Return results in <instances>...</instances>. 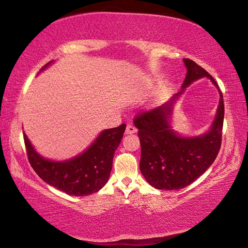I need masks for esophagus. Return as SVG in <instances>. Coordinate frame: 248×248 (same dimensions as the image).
I'll use <instances>...</instances> for the list:
<instances>
[{
  "instance_id": "1",
  "label": "esophagus",
  "mask_w": 248,
  "mask_h": 248,
  "mask_svg": "<svg viewBox=\"0 0 248 248\" xmlns=\"http://www.w3.org/2000/svg\"><path fill=\"white\" fill-rule=\"evenodd\" d=\"M137 132V128L132 124H128L127 128H125V134H133Z\"/></svg>"
}]
</instances>
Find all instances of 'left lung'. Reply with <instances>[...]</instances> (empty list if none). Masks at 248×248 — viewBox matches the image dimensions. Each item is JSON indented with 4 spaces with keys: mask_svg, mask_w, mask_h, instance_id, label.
Masks as SVG:
<instances>
[{
    "mask_svg": "<svg viewBox=\"0 0 248 248\" xmlns=\"http://www.w3.org/2000/svg\"><path fill=\"white\" fill-rule=\"evenodd\" d=\"M187 69L182 91L169 102L134 119L141 143L140 170L151 186L161 190H178L189 186L217 158L221 146L224 119L223 96L217 82L207 71L190 59H184ZM208 77L219 91L220 99L212 125L202 135L183 136L172 129L174 105L186 87Z\"/></svg>",
    "mask_w": 248,
    "mask_h": 248,
    "instance_id": "8db88e82",
    "label": "left lung"
}]
</instances>
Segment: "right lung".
<instances>
[{
	"label": "right lung",
	"instance_id": "add662e5",
	"mask_svg": "<svg viewBox=\"0 0 248 248\" xmlns=\"http://www.w3.org/2000/svg\"><path fill=\"white\" fill-rule=\"evenodd\" d=\"M52 63L53 61L46 64L40 72ZM124 130V124L103 130L89 148L63 161L44 157L37 152L25 133L24 140L29 163L45 183L71 196H89L102 189L108 182L112 158Z\"/></svg>",
	"mask_w": 248,
	"mask_h": 248
}]
</instances>
